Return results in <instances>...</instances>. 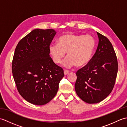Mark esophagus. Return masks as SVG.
<instances>
[{"instance_id":"esophagus-1","label":"esophagus","mask_w":127,"mask_h":127,"mask_svg":"<svg viewBox=\"0 0 127 127\" xmlns=\"http://www.w3.org/2000/svg\"><path fill=\"white\" fill-rule=\"evenodd\" d=\"M69 73V71L68 70H64V74L65 75H68Z\"/></svg>"}]
</instances>
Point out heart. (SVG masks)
Returning <instances> with one entry per match:
<instances>
[{"mask_svg":"<svg viewBox=\"0 0 127 127\" xmlns=\"http://www.w3.org/2000/svg\"><path fill=\"white\" fill-rule=\"evenodd\" d=\"M95 46L92 36L68 33L59 37L57 44L50 46L49 54L53 63L58 64L67 52L68 57L64 61L63 66L82 67L90 62Z\"/></svg>","mask_w":127,"mask_h":127,"instance_id":"1","label":"heart"}]
</instances>
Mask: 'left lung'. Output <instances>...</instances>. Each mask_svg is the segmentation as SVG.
<instances>
[{
    "label": "left lung",
    "instance_id": "1",
    "mask_svg": "<svg viewBox=\"0 0 127 127\" xmlns=\"http://www.w3.org/2000/svg\"><path fill=\"white\" fill-rule=\"evenodd\" d=\"M98 47L90 62L76 72V94L88 104L103 100L111 93L118 72L116 55L111 42L97 32Z\"/></svg>",
    "mask_w": 127,
    "mask_h": 127
}]
</instances>
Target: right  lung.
Segmentation results:
<instances>
[{
	"label": "right lung",
	"instance_id": "right-lung-1",
	"mask_svg": "<svg viewBox=\"0 0 127 127\" xmlns=\"http://www.w3.org/2000/svg\"><path fill=\"white\" fill-rule=\"evenodd\" d=\"M56 34L52 29H34L16 47L12 62L13 79L20 95L31 104L50 102L64 77L63 69L53 63L49 54Z\"/></svg>",
	"mask_w": 127,
	"mask_h": 127
}]
</instances>
